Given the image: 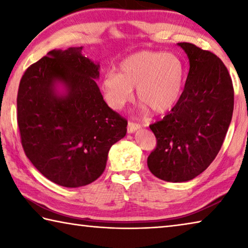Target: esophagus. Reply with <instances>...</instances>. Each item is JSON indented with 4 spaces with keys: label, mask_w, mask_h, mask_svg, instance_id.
<instances>
[{
    "label": "esophagus",
    "mask_w": 248,
    "mask_h": 248,
    "mask_svg": "<svg viewBox=\"0 0 248 248\" xmlns=\"http://www.w3.org/2000/svg\"><path fill=\"white\" fill-rule=\"evenodd\" d=\"M141 128V125L139 124H136V123H129L128 124V133H133L136 132L137 130H139Z\"/></svg>",
    "instance_id": "obj_1"
}]
</instances>
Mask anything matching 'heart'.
Instances as JSON below:
<instances>
[{
    "label": "heart",
    "instance_id": "obj_1",
    "mask_svg": "<svg viewBox=\"0 0 248 248\" xmlns=\"http://www.w3.org/2000/svg\"><path fill=\"white\" fill-rule=\"evenodd\" d=\"M185 65L177 54L143 50L124 58L119 73L108 72L102 82L109 106L121 109L134 97L133 89L141 103L155 114H165L174 108L182 96Z\"/></svg>",
    "mask_w": 248,
    "mask_h": 248
}]
</instances>
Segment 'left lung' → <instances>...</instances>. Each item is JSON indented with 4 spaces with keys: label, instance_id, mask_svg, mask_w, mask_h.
<instances>
[{
    "label": "left lung",
    "instance_id": "1",
    "mask_svg": "<svg viewBox=\"0 0 248 248\" xmlns=\"http://www.w3.org/2000/svg\"><path fill=\"white\" fill-rule=\"evenodd\" d=\"M189 59L178 103L151 124L156 148L148 157L154 176L170 183L194 179L211 164L232 120L234 90L223 62L189 43L177 44Z\"/></svg>",
    "mask_w": 248,
    "mask_h": 248
}]
</instances>
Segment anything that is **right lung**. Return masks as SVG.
Masks as SVG:
<instances>
[{
    "mask_svg": "<svg viewBox=\"0 0 248 248\" xmlns=\"http://www.w3.org/2000/svg\"><path fill=\"white\" fill-rule=\"evenodd\" d=\"M99 63L83 47L51 50L25 71L17 124L25 154L46 178L68 188L93 183L128 121L108 107L95 79ZM62 92H58V86Z\"/></svg>",
    "mask_w": 248,
    "mask_h": 248,
    "instance_id": "right-lung-1",
    "label": "right lung"
}]
</instances>
